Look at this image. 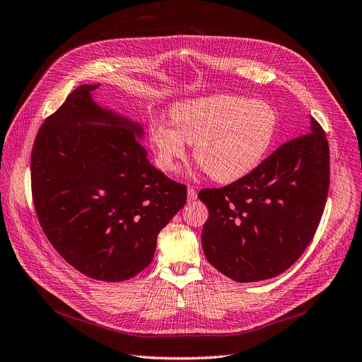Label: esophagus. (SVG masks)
Wrapping results in <instances>:
<instances>
[{
    "label": "esophagus",
    "mask_w": 362,
    "mask_h": 362,
    "mask_svg": "<svg viewBox=\"0 0 362 362\" xmlns=\"http://www.w3.org/2000/svg\"><path fill=\"white\" fill-rule=\"evenodd\" d=\"M197 199V189L194 187H188V202H194Z\"/></svg>",
    "instance_id": "34e87169"
}]
</instances>
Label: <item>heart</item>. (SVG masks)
I'll use <instances>...</instances> for the list:
<instances>
[{"instance_id": "obj_1", "label": "heart", "mask_w": 362, "mask_h": 362, "mask_svg": "<svg viewBox=\"0 0 362 362\" xmlns=\"http://www.w3.org/2000/svg\"><path fill=\"white\" fill-rule=\"evenodd\" d=\"M171 121H151L148 135L159 167L174 171L194 144V158L211 179L230 183L261 163L276 138L277 112L265 101L212 95L179 103Z\"/></svg>"}]
</instances>
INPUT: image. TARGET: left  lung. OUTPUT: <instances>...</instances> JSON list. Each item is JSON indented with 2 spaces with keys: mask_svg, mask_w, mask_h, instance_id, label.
<instances>
[{
  "mask_svg": "<svg viewBox=\"0 0 362 362\" xmlns=\"http://www.w3.org/2000/svg\"><path fill=\"white\" fill-rule=\"evenodd\" d=\"M329 144L320 124L279 146L223 188H204L206 259L236 282L284 273L302 256L322 220L329 192Z\"/></svg>",
  "mask_w": 362,
  "mask_h": 362,
  "instance_id": "1",
  "label": "left lung"
}]
</instances>
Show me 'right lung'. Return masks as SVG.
Masks as SVG:
<instances>
[{
  "instance_id": "1",
  "label": "right lung",
  "mask_w": 362,
  "mask_h": 362,
  "mask_svg": "<svg viewBox=\"0 0 362 362\" xmlns=\"http://www.w3.org/2000/svg\"><path fill=\"white\" fill-rule=\"evenodd\" d=\"M81 85L40 126L32 197L64 259L92 279L122 282L146 268L158 233L187 203V185L156 170L141 127L98 107Z\"/></svg>"
}]
</instances>
